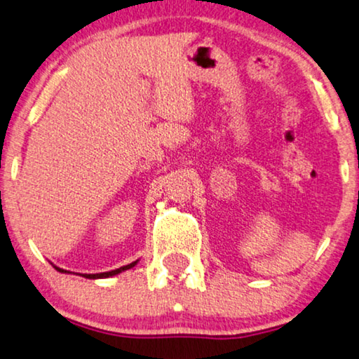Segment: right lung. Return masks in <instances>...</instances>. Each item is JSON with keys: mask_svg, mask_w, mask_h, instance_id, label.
Here are the masks:
<instances>
[{"mask_svg": "<svg viewBox=\"0 0 359 359\" xmlns=\"http://www.w3.org/2000/svg\"><path fill=\"white\" fill-rule=\"evenodd\" d=\"M137 264V261L135 263H132V264H127V266H122V267H119V269H114V271H109V272H101V274H83V277H87V279H103V277H109V276H116V274H119V272H122V271H127V269H130V267H133ZM57 271H61V272H66V271H62V269H60V267H56Z\"/></svg>", "mask_w": 359, "mask_h": 359, "instance_id": "right-lung-1", "label": "right lung"}]
</instances>
